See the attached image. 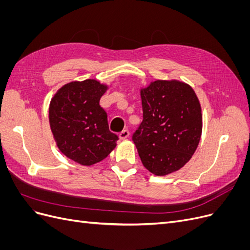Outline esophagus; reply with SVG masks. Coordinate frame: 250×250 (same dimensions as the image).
<instances>
[{"label": "esophagus", "instance_id": "esophagus-1", "mask_svg": "<svg viewBox=\"0 0 250 250\" xmlns=\"http://www.w3.org/2000/svg\"><path fill=\"white\" fill-rule=\"evenodd\" d=\"M129 131H128L127 129H125V130H123L122 132H121L120 133V135H119V137H120V139L121 140H125V139H127L128 137H129Z\"/></svg>", "mask_w": 250, "mask_h": 250}]
</instances>
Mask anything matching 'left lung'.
<instances>
[{
    "label": "left lung",
    "mask_w": 250,
    "mask_h": 250,
    "mask_svg": "<svg viewBox=\"0 0 250 250\" xmlns=\"http://www.w3.org/2000/svg\"><path fill=\"white\" fill-rule=\"evenodd\" d=\"M143 121L132 135L141 161L157 176L183 168L197 149L201 107L194 89L177 80H156L141 89Z\"/></svg>",
    "instance_id": "left-lung-1"
}]
</instances>
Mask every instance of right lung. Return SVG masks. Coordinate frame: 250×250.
I'll use <instances>...</instances> for the list:
<instances>
[{"label":"right lung","instance_id":"add662e5","mask_svg":"<svg viewBox=\"0 0 250 250\" xmlns=\"http://www.w3.org/2000/svg\"><path fill=\"white\" fill-rule=\"evenodd\" d=\"M107 86L95 79L73 81L60 88L49 107L50 127L59 150L82 166L103 161L117 146L100 98Z\"/></svg>","mask_w":250,"mask_h":250}]
</instances>
